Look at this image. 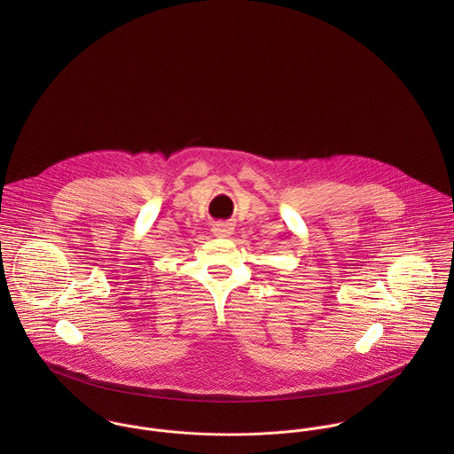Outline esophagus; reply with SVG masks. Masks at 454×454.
<instances>
[{"instance_id":"34e87169","label":"esophagus","mask_w":454,"mask_h":454,"mask_svg":"<svg viewBox=\"0 0 454 454\" xmlns=\"http://www.w3.org/2000/svg\"><path fill=\"white\" fill-rule=\"evenodd\" d=\"M211 231H213V234L216 238H229L232 234V231H234V225L229 223V222H216Z\"/></svg>"}]
</instances>
